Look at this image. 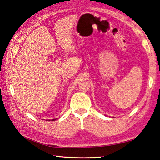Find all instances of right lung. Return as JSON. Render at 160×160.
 Masks as SVG:
<instances>
[{"mask_svg":"<svg viewBox=\"0 0 160 160\" xmlns=\"http://www.w3.org/2000/svg\"><path fill=\"white\" fill-rule=\"evenodd\" d=\"M56 120V119H53V120Z\"/></svg>","mask_w":160,"mask_h":160,"instance_id":"right-lung-1","label":"right lung"}]
</instances>
